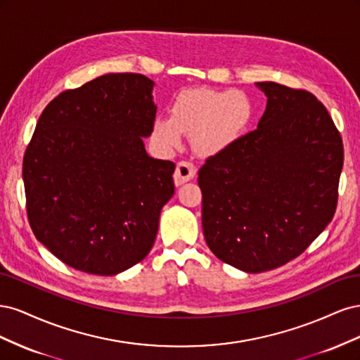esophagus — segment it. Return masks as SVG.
Wrapping results in <instances>:
<instances>
[{"mask_svg": "<svg viewBox=\"0 0 360 360\" xmlns=\"http://www.w3.org/2000/svg\"><path fill=\"white\" fill-rule=\"evenodd\" d=\"M195 174H197V167H195L191 160H180L177 163L176 172H174V181H176L179 186V184L192 180L195 177Z\"/></svg>", "mask_w": 360, "mask_h": 360, "instance_id": "1", "label": "esophagus"}]
</instances>
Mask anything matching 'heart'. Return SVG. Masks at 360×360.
Wrapping results in <instances>:
<instances>
[{
	"label": "heart",
	"mask_w": 360,
	"mask_h": 360,
	"mask_svg": "<svg viewBox=\"0 0 360 360\" xmlns=\"http://www.w3.org/2000/svg\"><path fill=\"white\" fill-rule=\"evenodd\" d=\"M252 105L234 90H191L180 96L171 115H159L153 138L165 150L181 143L183 132L192 134L193 146L204 155L217 153L243 134Z\"/></svg>",
	"instance_id": "heart-1"
}]
</instances>
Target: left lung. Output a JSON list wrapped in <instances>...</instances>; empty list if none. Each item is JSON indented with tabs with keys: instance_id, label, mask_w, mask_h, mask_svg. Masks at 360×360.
<instances>
[{
	"instance_id": "obj_1",
	"label": "left lung",
	"mask_w": 360,
	"mask_h": 360,
	"mask_svg": "<svg viewBox=\"0 0 360 360\" xmlns=\"http://www.w3.org/2000/svg\"><path fill=\"white\" fill-rule=\"evenodd\" d=\"M267 96L258 127L198 171L202 231L212 252L249 274L299 257L336 210L344 146L312 93L257 82Z\"/></svg>"
}]
</instances>
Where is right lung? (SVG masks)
Instances as JSON below:
<instances>
[{
    "label": "right lung",
    "instance_id": "right-lung-1",
    "mask_svg": "<svg viewBox=\"0 0 360 360\" xmlns=\"http://www.w3.org/2000/svg\"><path fill=\"white\" fill-rule=\"evenodd\" d=\"M153 85L139 73H110L63 91L43 110L27 146L30 226L76 270L117 275L155 243L176 165L144 148L156 118Z\"/></svg>",
    "mask_w": 360,
    "mask_h": 360
}]
</instances>
